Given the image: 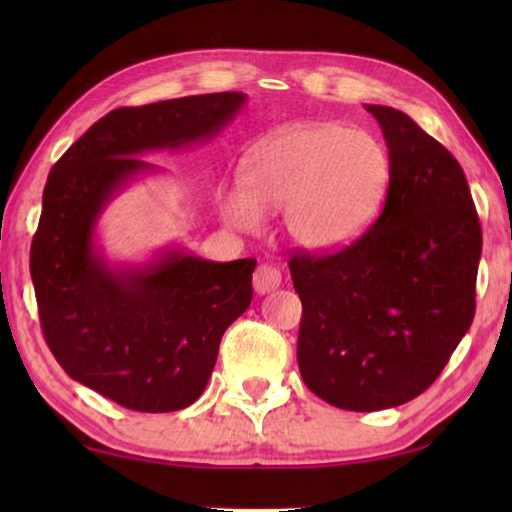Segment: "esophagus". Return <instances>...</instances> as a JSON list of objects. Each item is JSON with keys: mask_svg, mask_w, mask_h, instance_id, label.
<instances>
[{"mask_svg": "<svg viewBox=\"0 0 512 512\" xmlns=\"http://www.w3.org/2000/svg\"><path fill=\"white\" fill-rule=\"evenodd\" d=\"M279 284H282V272H279L277 268H272V265H265V263L258 265L254 272V291L256 293L265 296V293L279 289Z\"/></svg>", "mask_w": 512, "mask_h": 512, "instance_id": "obj_1", "label": "esophagus"}]
</instances>
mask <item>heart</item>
<instances>
[{
    "instance_id": "obj_1",
    "label": "heart",
    "mask_w": 512,
    "mask_h": 512,
    "mask_svg": "<svg viewBox=\"0 0 512 512\" xmlns=\"http://www.w3.org/2000/svg\"><path fill=\"white\" fill-rule=\"evenodd\" d=\"M394 163L373 132L340 123L284 128L254 146L244 184L223 191V221L258 233L265 209H284L289 240L307 251H333L366 233L387 200Z\"/></svg>"
}]
</instances>
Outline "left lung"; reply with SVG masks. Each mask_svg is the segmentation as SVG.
<instances>
[{"mask_svg": "<svg viewBox=\"0 0 512 512\" xmlns=\"http://www.w3.org/2000/svg\"><path fill=\"white\" fill-rule=\"evenodd\" d=\"M394 163L384 209L331 256H293L300 375L342 410L422 394L471 328L482 230L457 158L408 114L366 104Z\"/></svg>", "mask_w": 512, "mask_h": 512, "instance_id": "1", "label": "left lung"}]
</instances>
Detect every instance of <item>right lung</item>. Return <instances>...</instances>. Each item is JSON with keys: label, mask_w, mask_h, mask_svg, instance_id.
Masks as SVG:
<instances>
[{"label": "right lung", "mask_w": 512, "mask_h": 512, "mask_svg": "<svg viewBox=\"0 0 512 512\" xmlns=\"http://www.w3.org/2000/svg\"><path fill=\"white\" fill-rule=\"evenodd\" d=\"M244 93L191 95L109 111L53 165L32 240L41 328L65 373L137 412L188 408L212 377L226 328L251 305L254 258L216 263L179 244L116 263L102 214L139 177V156L205 144L235 121Z\"/></svg>", "instance_id": "right-lung-1"}]
</instances>
